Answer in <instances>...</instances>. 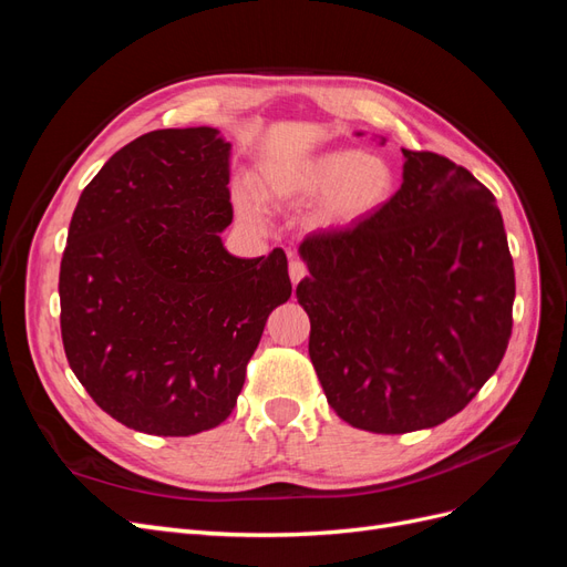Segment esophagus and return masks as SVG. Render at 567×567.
<instances>
[{
  "label": "esophagus",
  "instance_id": "34e87169",
  "mask_svg": "<svg viewBox=\"0 0 567 567\" xmlns=\"http://www.w3.org/2000/svg\"><path fill=\"white\" fill-rule=\"evenodd\" d=\"M288 274H290V281H293V286H296L307 277V265L293 257V260H290V265H288Z\"/></svg>",
  "mask_w": 567,
  "mask_h": 567
}]
</instances>
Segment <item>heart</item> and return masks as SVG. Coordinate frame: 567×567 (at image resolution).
<instances>
[{
  "label": "heart",
  "mask_w": 567,
  "mask_h": 567,
  "mask_svg": "<svg viewBox=\"0 0 567 567\" xmlns=\"http://www.w3.org/2000/svg\"><path fill=\"white\" fill-rule=\"evenodd\" d=\"M257 192L267 200L321 196L319 217L326 225H352L381 210L394 192L392 167L357 151H329L298 165L277 167L262 175ZM241 208L252 213L250 203Z\"/></svg>",
  "instance_id": "b5f03b06"
}]
</instances>
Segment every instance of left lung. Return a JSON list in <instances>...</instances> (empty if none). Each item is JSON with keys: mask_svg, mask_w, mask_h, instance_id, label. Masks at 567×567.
Segmentation results:
<instances>
[{"mask_svg": "<svg viewBox=\"0 0 567 567\" xmlns=\"http://www.w3.org/2000/svg\"><path fill=\"white\" fill-rule=\"evenodd\" d=\"M404 153L381 210L310 234L296 288L310 359L336 414L402 435L452 419L508 348L516 274L494 196L466 167Z\"/></svg>", "mask_w": 567, "mask_h": 567, "instance_id": "8db88e82", "label": "left lung"}]
</instances>
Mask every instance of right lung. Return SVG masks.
Segmentation results:
<instances>
[{
    "instance_id": "right-lung-1",
    "label": "right lung",
    "mask_w": 567,
    "mask_h": 567,
    "mask_svg": "<svg viewBox=\"0 0 567 567\" xmlns=\"http://www.w3.org/2000/svg\"><path fill=\"white\" fill-rule=\"evenodd\" d=\"M231 144L156 130L84 186L61 260V338L90 398L132 431L186 437L225 421L267 317L290 298L281 248L241 260Z\"/></svg>"
}]
</instances>
